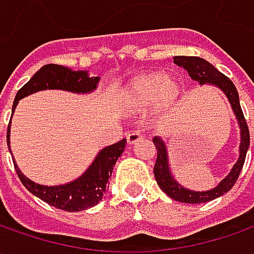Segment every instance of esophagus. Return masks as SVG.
Returning a JSON list of instances; mask_svg holds the SVG:
<instances>
[{"label":"esophagus","mask_w":254,"mask_h":254,"mask_svg":"<svg viewBox=\"0 0 254 254\" xmlns=\"http://www.w3.org/2000/svg\"><path fill=\"white\" fill-rule=\"evenodd\" d=\"M140 140H142V135L140 132L137 131H131L127 134V142L131 145V144H135V142H138Z\"/></svg>","instance_id":"obj_1"}]
</instances>
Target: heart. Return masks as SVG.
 Instances as JSON below:
<instances>
[{
    "label": "heart",
    "instance_id": "obj_1",
    "mask_svg": "<svg viewBox=\"0 0 254 254\" xmlns=\"http://www.w3.org/2000/svg\"><path fill=\"white\" fill-rule=\"evenodd\" d=\"M180 94V83L172 76L144 73L134 77L124 90V103L128 110L140 112L151 106L154 112L168 110Z\"/></svg>",
    "mask_w": 254,
    "mask_h": 254
}]
</instances>
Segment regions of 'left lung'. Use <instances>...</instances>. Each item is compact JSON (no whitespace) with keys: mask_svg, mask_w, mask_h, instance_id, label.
I'll return each instance as SVG.
<instances>
[{"mask_svg":"<svg viewBox=\"0 0 254 254\" xmlns=\"http://www.w3.org/2000/svg\"><path fill=\"white\" fill-rule=\"evenodd\" d=\"M174 64L184 67L192 80L198 82L199 84H210L220 89L225 93L230 103V107L233 110V114L238 120L240 128V145H239V158L232 167L230 172L220 181L219 184L209 190H190L185 187H182L178 181L174 178L172 171L170 167V157H168V150L167 144L161 137H154V145L157 148V161L154 165V177L157 180L158 187L161 188L170 198L184 203H203L209 200L216 199L222 196L223 193L229 192L235 182L239 178V174L243 164L246 160V154L250 145V134L248 124L245 120V116L242 112L239 102V94L232 83L229 77H226L223 73L209 64L208 61L198 58V56H174Z\"/></svg>","mask_w":254,"mask_h":254,"instance_id":"obj_1","label":"left lung"}]
</instances>
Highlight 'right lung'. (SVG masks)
Masks as SVG:
<instances>
[{"mask_svg": "<svg viewBox=\"0 0 254 254\" xmlns=\"http://www.w3.org/2000/svg\"><path fill=\"white\" fill-rule=\"evenodd\" d=\"M99 82H100V77L99 76L90 77L87 70H72L70 67L54 64H45L29 79L28 83H25L18 90L14 104H12V114L19 100L29 94L48 90V89L87 94L97 89ZM9 134H11V122L8 124V131H6L8 150L11 152ZM126 142L127 140L123 138L122 141L104 147L96 155V158L89 165V168L84 171L79 178L64 185L48 187V185H41L38 182H34L28 177H25L22 171L16 165L15 160L12 161H14L15 171L19 180L32 195L38 196L39 199H42L55 208L67 210V212H80V210L92 208L102 200L103 195L107 190V182L112 177L116 161L119 160V157L126 148Z\"/></svg>", "mask_w": 254, "mask_h": 254, "instance_id": "add662e5", "label": "right lung"}]
</instances>
